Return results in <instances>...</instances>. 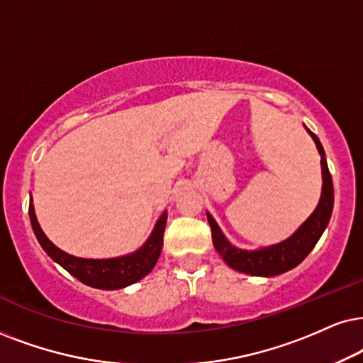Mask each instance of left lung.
Masks as SVG:
<instances>
[{"label": "left lung", "instance_id": "1", "mask_svg": "<svg viewBox=\"0 0 363 363\" xmlns=\"http://www.w3.org/2000/svg\"><path fill=\"white\" fill-rule=\"evenodd\" d=\"M310 135L313 137L316 149L322 155V174H323V189L320 203L316 206L315 213L310 216L298 231L286 241L279 245L264 247L259 251H242L238 250L223 236L221 229L211 214H208V221L211 226V235H213V245L218 251L219 256L226 261V264L231 266L233 269L241 273L253 274V277H277L288 269L295 268L303 261L311 250H313L320 236L323 235L325 228L330 221V216L333 211V182L332 174L328 171L327 159L322 144L318 137L313 132L308 130Z\"/></svg>", "mask_w": 363, "mask_h": 363}]
</instances>
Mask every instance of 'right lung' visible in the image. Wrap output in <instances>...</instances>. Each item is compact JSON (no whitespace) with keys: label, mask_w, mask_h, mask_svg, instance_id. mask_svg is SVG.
Listing matches in <instances>:
<instances>
[{"label":"right lung","mask_w":363,"mask_h":363,"mask_svg":"<svg viewBox=\"0 0 363 363\" xmlns=\"http://www.w3.org/2000/svg\"><path fill=\"white\" fill-rule=\"evenodd\" d=\"M28 213L36 240L40 241L41 247L47 251L50 258L57 261L60 266H63L79 281L89 284V286L99 288V290H118V288L139 281L145 274L152 272V268L159 259L160 251H162L164 229H166L167 219L166 214L160 216L147 242L135 253L113 259H84L75 258V256L67 255L65 251L58 250L45 236L38 221H36L33 204H30Z\"/></svg>","instance_id":"obj_1"}]
</instances>
